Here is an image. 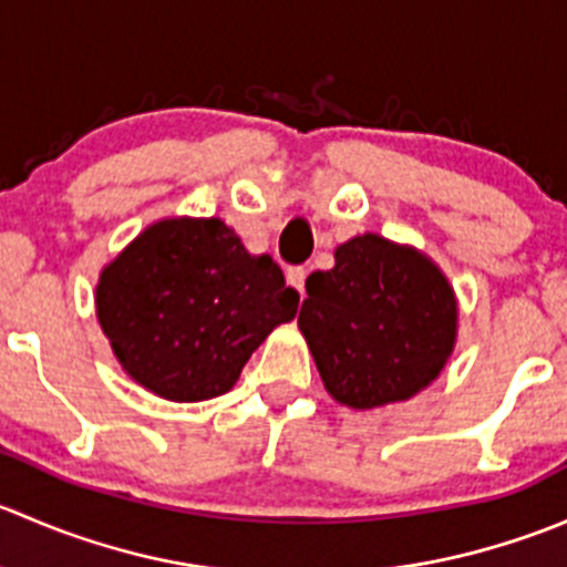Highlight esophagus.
<instances>
[{
    "label": "esophagus",
    "instance_id": "34e87169",
    "mask_svg": "<svg viewBox=\"0 0 567 567\" xmlns=\"http://www.w3.org/2000/svg\"><path fill=\"white\" fill-rule=\"evenodd\" d=\"M285 277H288L290 288H296V290H299V293H305V279H307L305 268H301V266L288 268V274H285Z\"/></svg>",
    "mask_w": 567,
    "mask_h": 567
}]
</instances>
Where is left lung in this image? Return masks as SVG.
Instances as JSON below:
<instances>
[{
	"instance_id": "obj_1",
	"label": "left lung",
	"mask_w": 567,
	"mask_h": 567,
	"mask_svg": "<svg viewBox=\"0 0 567 567\" xmlns=\"http://www.w3.org/2000/svg\"><path fill=\"white\" fill-rule=\"evenodd\" d=\"M299 329L326 392L348 409L414 398L444 370L458 334V301L442 268L375 233L334 251L307 277Z\"/></svg>"
}]
</instances>
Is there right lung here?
<instances>
[{
    "label": "right lung",
    "instance_id": "obj_1",
    "mask_svg": "<svg viewBox=\"0 0 567 567\" xmlns=\"http://www.w3.org/2000/svg\"><path fill=\"white\" fill-rule=\"evenodd\" d=\"M101 329L125 373L175 403L230 392L251 351L299 310L268 255L221 219H162L101 271Z\"/></svg>",
    "mask_w": 567,
    "mask_h": 567
}]
</instances>
